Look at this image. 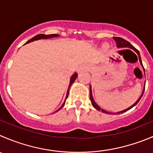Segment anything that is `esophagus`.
<instances>
[{"label":"esophagus","mask_w":153,"mask_h":153,"mask_svg":"<svg viewBox=\"0 0 153 153\" xmlns=\"http://www.w3.org/2000/svg\"><path fill=\"white\" fill-rule=\"evenodd\" d=\"M84 69H85V68L84 67V66H80L79 67V69H78V71H79V72H83V71L84 70Z\"/></svg>","instance_id":"esophagus-1"}]
</instances>
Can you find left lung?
<instances>
[{"mask_svg": "<svg viewBox=\"0 0 153 153\" xmlns=\"http://www.w3.org/2000/svg\"><path fill=\"white\" fill-rule=\"evenodd\" d=\"M114 40H115V41H116V42H117V46L118 48H132V49L134 50V51H135L136 53H137V55H138V57H139V59H140V64L142 65V66H143V64H142V62H141V59H140V53H139V51H138V50H137V49H136V48H134V47L133 46V45H131V44L130 43V42H128V41H127V40H126V39H123V38H121V37H114ZM143 69H144V68H143ZM144 90H145V87H144V89H143V93H142L141 96H140V98H139V99H137V102H136L134 104V105H131V107H129V108H127V109L124 110V111H120V112H117V113H114V114H123V113H124V112H126V111H128V110H130V109H131V108H132L133 107H134V106H135V105H137V104L138 103V102H139V101H140V99H141V97H142V96H143V92H144ZM90 101H91V103H92V105H93V106L94 107V108H96V109H97L98 111H102V112H103V113H105V114H111V113H110V112H108V111H105V110H103V109H101V108H100V107H99V105H98L97 104H96V102H95V101L93 100V96H92V90H91V86H90Z\"/></svg>", "mask_w": 153, "mask_h": 153, "instance_id": "1", "label": "left lung"}]
</instances>
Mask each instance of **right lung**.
<instances>
[{
	"label": "right lung",
	"mask_w": 153,
	"mask_h": 153,
	"mask_svg": "<svg viewBox=\"0 0 153 153\" xmlns=\"http://www.w3.org/2000/svg\"><path fill=\"white\" fill-rule=\"evenodd\" d=\"M57 36H59V35H58V34H49V35H45V34H42V33H41V34H38V35H36V36H34V37H33L32 39H30V40H28L27 42L26 43H25V44H27V43H29V42H33V41L38 40V39H48V38H52V37H57ZM77 76H78V75H77V73H75V74H74L73 75H72V77H71V79H70V83H69V87H70V86L72 85V83H73L74 81H75V80L76 79ZM68 95H69V90H68V91H67V95H66V99H67V97H68ZM65 102H66V100H65V102H63V105H62V106L60 107V108H59V109L57 110V111H58L59 110H60V109H61V108H63V106H64V105H65Z\"/></svg>",
	"instance_id": "1"
}]
</instances>
